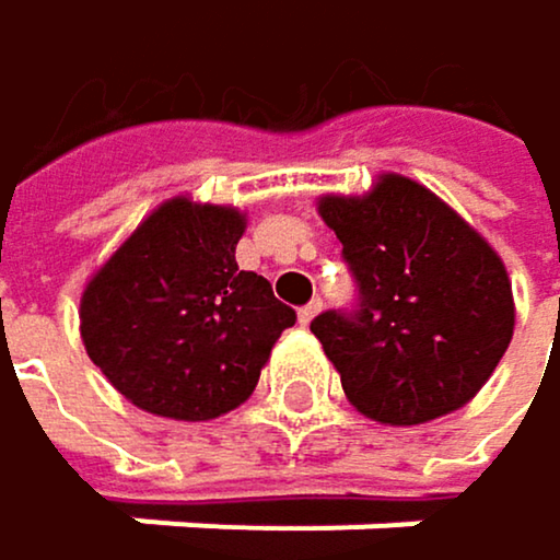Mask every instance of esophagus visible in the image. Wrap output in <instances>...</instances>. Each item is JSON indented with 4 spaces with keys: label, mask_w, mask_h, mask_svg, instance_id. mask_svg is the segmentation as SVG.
<instances>
[{
    "label": "esophagus",
    "mask_w": 560,
    "mask_h": 560,
    "mask_svg": "<svg viewBox=\"0 0 560 560\" xmlns=\"http://www.w3.org/2000/svg\"><path fill=\"white\" fill-rule=\"evenodd\" d=\"M320 311H324V300H311V303H306L303 311H300V324H303V327H311V324L320 317Z\"/></svg>",
    "instance_id": "1"
}]
</instances>
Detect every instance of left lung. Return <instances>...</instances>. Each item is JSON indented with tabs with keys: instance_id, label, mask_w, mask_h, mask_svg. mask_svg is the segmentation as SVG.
<instances>
[{
	"instance_id": "1",
	"label": "left lung",
	"mask_w": 560,
	"mask_h": 560,
	"mask_svg": "<svg viewBox=\"0 0 560 560\" xmlns=\"http://www.w3.org/2000/svg\"><path fill=\"white\" fill-rule=\"evenodd\" d=\"M317 213L360 287L353 317L327 311L311 324L347 400L387 428L428 424L474 400L514 337L498 249L400 173H381L360 197L327 192Z\"/></svg>"
}]
</instances>
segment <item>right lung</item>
<instances>
[{
	"label": "right lung",
	"mask_w": 560,
	"mask_h": 560,
	"mask_svg": "<svg viewBox=\"0 0 560 560\" xmlns=\"http://www.w3.org/2000/svg\"><path fill=\"white\" fill-rule=\"evenodd\" d=\"M246 213L173 197L139 223L79 296V334L139 410L213 421L254 394L296 314L236 267Z\"/></svg>",
	"instance_id": "add662e5"
}]
</instances>
